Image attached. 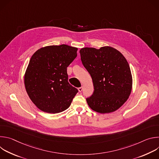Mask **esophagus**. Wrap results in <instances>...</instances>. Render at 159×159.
<instances>
[{"label":"esophagus","instance_id":"obj_1","mask_svg":"<svg viewBox=\"0 0 159 159\" xmlns=\"http://www.w3.org/2000/svg\"><path fill=\"white\" fill-rule=\"evenodd\" d=\"M78 90H79V92H82V90H83V87H79V88H78Z\"/></svg>","mask_w":159,"mask_h":159}]
</instances>
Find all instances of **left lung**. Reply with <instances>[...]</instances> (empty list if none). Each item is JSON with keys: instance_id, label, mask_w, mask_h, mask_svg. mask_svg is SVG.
<instances>
[{"instance_id": "8db88e82", "label": "left lung", "mask_w": 159, "mask_h": 159, "mask_svg": "<svg viewBox=\"0 0 159 159\" xmlns=\"http://www.w3.org/2000/svg\"><path fill=\"white\" fill-rule=\"evenodd\" d=\"M82 63L92 77L94 93L86 101L93 110L109 113L119 109L128 99L132 76L125 57L110 47L83 48Z\"/></svg>"}]
</instances>
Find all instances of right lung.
<instances>
[{
	"label": "right lung",
	"mask_w": 159,
	"mask_h": 159,
	"mask_svg": "<svg viewBox=\"0 0 159 159\" xmlns=\"http://www.w3.org/2000/svg\"><path fill=\"white\" fill-rule=\"evenodd\" d=\"M77 48L52 45L37 50L25 75L26 92L40 110L58 113L66 110L78 93L68 81L66 69L77 56Z\"/></svg>",
	"instance_id": "1"
}]
</instances>
